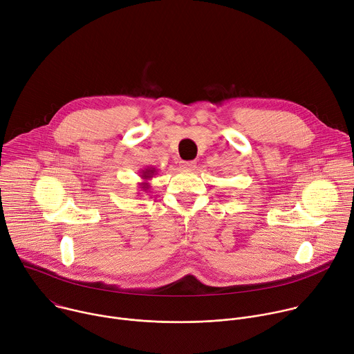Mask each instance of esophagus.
Masks as SVG:
<instances>
[{"label":"esophagus","mask_w":354,"mask_h":354,"mask_svg":"<svg viewBox=\"0 0 354 354\" xmlns=\"http://www.w3.org/2000/svg\"><path fill=\"white\" fill-rule=\"evenodd\" d=\"M179 165H180L182 169H186V171H192V169L196 168V162L194 161H180Z\"/></svg>","instance_id":"esophagus-1"}]
</instances>
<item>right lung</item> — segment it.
<instances>
[{
    "mask_svg": "<svg viewBox=\"0 0 354 354\" xmlns=\"http://www.w3.org/2000/svg\"><path fill=\"white\" fill-rule=\"evenodd\" d=\"M157 169L156 168H153V167H148V168H144V169H141L140 171V178L142 179V182H140L138 185H140V189H141V192H148V189L151 187L149 186V183H148V180L149 179H153L154 178V175H157Z\"/></svg>",
    "mask_w": 354,
    "mask_h": 354,
    "instance_id": "add662e5",
    "label": "right lung"
}]
</instances>
